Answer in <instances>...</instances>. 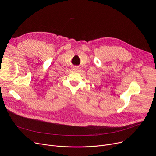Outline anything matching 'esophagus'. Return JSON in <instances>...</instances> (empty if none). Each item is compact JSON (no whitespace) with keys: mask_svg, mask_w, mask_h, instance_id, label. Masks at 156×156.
Instances as JSON below:
<instances>
[{"mask_svg":"<svg viewBox=\"0 0 156 156\" xmlns=\"http://www.w3.org/2000/svg\"><path fill=\"white\" fill-rule=\"evenodd\" d=\"M73 70H78V68L77 67H75V68H73Z\"/></svg>","mask_w":156,"mask_h":156,"instance_id":"esophagus-1","label":"esophagus"}]
</instances>
